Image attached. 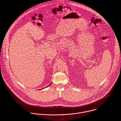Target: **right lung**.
I'll use <instances>...</instances> for the list:
<instances>
[{
	"mask_svg": "<svg viewBox=\"0 0 121 121\" xmlns=\"http://www.w3.org/2000/svg\"><path fill=\"white\" fill-rule=\"evenodd\" d=\"M50 85H51V84H50V85H48V86H47V87H48V86H50ZM41 89H40V90H41Z\"/></svg>",
	"mask_w": 121,
	"mask_h": 121,
	"instance_id": "right-lung-1",
	"label": "right lung"
}]
</instances>
